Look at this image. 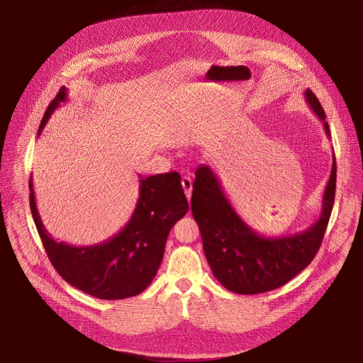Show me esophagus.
<instances>
[{
	"label": "esophagus",
	"mask_w": 363,
	"mask_h": 363,
	"mask_svg": "<svg viewBox=\"0 0 363 363\" xmlns=\"http://www.w3.org/2000/svg\"><path fill=\"white\" fill-rule=\"evenodd\" d=\"M181 184H182L184 191H185V196H186V199L189 200V199H191V188H192V181H191V178H189L188 175H184V177H182Z\"/></svg>",
	"instance_id": "34e87169"
}]
</instances>
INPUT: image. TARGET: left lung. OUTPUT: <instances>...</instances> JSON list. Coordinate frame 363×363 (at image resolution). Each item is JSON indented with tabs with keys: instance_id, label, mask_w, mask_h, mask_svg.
I'll return each instance as SVG.
<instances>
[{
	"instance_id": "1",
	"label": "left lung",
	"mask_w": 363,
	"mask_h": 363,
	"mask_svg": "<svg viewBox=\"0 0 363 363\" xmlns=\"http://www.w3.org/2000/svg\"><path fill=\"white\" fill-rule=\"evenodd\" d=\"M305 101L323 123L330 138L325 112L309 89ZM335 157L327 182L318 220L303 232L264 236L250 228L225 196L208 164H200L192 185L191 210L200 228L203 248L213 276L228 291L257 295L274 291L311 264L323 242L335 196Z\"/></svg>"
}]
</instances>
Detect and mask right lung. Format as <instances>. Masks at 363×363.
Wrapping results in <instances>:
<instances>
[{
	"instance_id": "1",
	"label": "right lung",
	"mask_w": 363,
	"mask_h": 363,
	"mask_svg": "<svg viewBox=\"0 0 363 363\" xmlns=\"http://www.w3.org/2000/svg\"><path fill=\"white\" fill-rule=\"evenodd\" d=\"M67 102L61 87L48 106L39 134L54 111ZM140 177V194L128 223L105 242L74 247L58 242L45 229L30 179V211L43 248L58 274L79 291L98 299L118 301L140 295L153 281L172 226L188 211L178 172Z\"/></svg>"
}]
</instances>
